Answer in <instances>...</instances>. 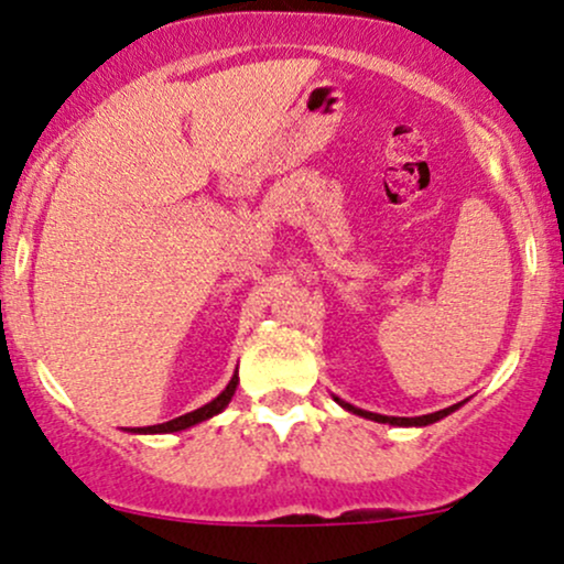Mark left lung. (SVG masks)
<instances>
[{"instance_id":"left-lung-1","label":"left lung","mask_w":564,"mask_h":564,"mask_svg":"<svg viewBox=\"0 0 564 564\" xmlns=\"http://www.w3.org/2000/svg\"><path fill=\"white\" fill-rule=\"evenodd\" d=\"M332 398H334L336 403H339L341 408H345V411H349V413H358V416L371 419V422H379V424H392V426H426V424H435V422H440V419H445V416H448V413L458 411V408H462V403H456V405H451V408H443V411L424 413V416H411V419H408V416H384V413L364 411V408H355L352 403H347V400L336 398V394H332Z\"/></svg>"}]
</instances>
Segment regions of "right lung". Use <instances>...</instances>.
<instances>
[{"instance_id": "obj_1", "label": "right lung", "mask_w": 564, "mask_h": 564, "mask_svg": "<svg viewBox=\"0 0 564 564\" xmlns=\"http://www.w3.org/2000/svg\"><path fill=\"white\" fill-rule=\"evenodd\" d=\"M236 387H238V371L232 373L228 387H225L223 392L217 394L212 403L196 408V411L185 413V416H177L172 419V422H164V424H153V426H140V430H129L134 432V435H170V432H183V430H191V426H196L200 422H206V419L217 416V413H223L228 403L232 400V394H236Z\"/></svg>"}]
</instances>
